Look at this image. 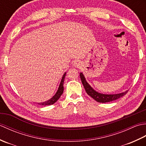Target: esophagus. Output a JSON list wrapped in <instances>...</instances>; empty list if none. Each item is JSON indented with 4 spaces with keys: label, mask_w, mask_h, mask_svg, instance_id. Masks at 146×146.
Returning <instances> with one entry per match:
<instances>
[{
    "label": "esophagus",
    "mask_w": 146,
    "mask_h": 146,
    "mask_svg": "<svg viewBox=\"0 0 146 146\" xmlns=\"http://www.w3.org/2000/svg\"><path fill=\"white\" fill-rule=\"evenodd\" d=\"M80 62L78 61H75V62H74L73 63V66H75V67H78L80 66Z\"/></svg>",
    "instance_id": "34e87169"
}]
</instances>
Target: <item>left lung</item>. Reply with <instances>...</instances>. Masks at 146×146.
<instances>
[{
    "label": "left lung",
    "mask_w": 146,
    "mask_h": 146,
    "mask_svg": "<svg viewBox=\"0 0 146 146\" xmlns=\"http://www.w3.org/2000/svg\"><path fill=\"white\" fill-rule=\"evenodd\" d=\"M80 78H81L82 84L84 86L85 89V91L88 95L90 96L92 98L94 99L98 102H100V103H106V102H109L113 100H115L119 98L120 97H123V95H125L128 92V90H127L125 92L121 93L119 94H113V95H105V94H102L100 93H98L95 91L93 89L88 83L86 82V80L85 78V76H83L82 73H80Z\"/></svg>",
    "instance_id": "8db88e82"
}]
</instances>
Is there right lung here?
<instances>
[{"label":"right lung","instance_id":"1","mask_svg":"<svg viewBox=\"0 0 146 146\" xmlns=\"http://www.w3.org/2000/svg\"><path fill=\"white\" fill-rule=\"evenodd\" d=\"M65 76H66V73H65L63 77H62L61 81L60 84V86H59V88L58 91L56 92V94L54 95V96L52 98H51L50 100H49L48 101H46L45 102H42V103H38V105H43V106H46V105H52L54 104L55 102H56L57 100H58L60 97H61V95L63 94V90H64V87H63V83H64V78Z\"/></svg>","mask_w":146,"mask_h":146}]
</instances>
